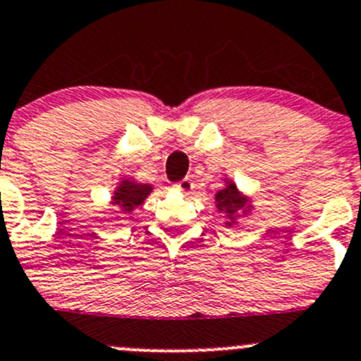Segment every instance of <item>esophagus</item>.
Instances as JSON below:
<instances>
[{
	"label": "esophagus",
	"mask_w": 361,
	"mask_h": 361,
	"mask_svg": "<svg viewBox=\"0 0 361 361\" xmlns=\"http://www.w3.org/2000/svg\"><path fill=\"white\" fill-rule=\"evenodd\" d=\"M174 188H176V190H181L183 194H188V192H192V188H194V183H192L190 178H185V180L174 183Z\"/></svg>",
	"instance_id": "esophagus-1"
}]
</instances>
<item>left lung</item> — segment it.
I'll return each mask as SVG.
<instances>
[{
	"mask_svg": "<svg viewBox=\"0 0 361 361\" xmlns=\"http://www.w3.org/2000/svg\"><path fill=\"white\" fill-rule=\"evenodd\" d=\"M224 188L214 194V206L220 213L225 214V227H234L238 224V218L248 216L253 211V201L250 195L241 192L234 180L231 178H224Z\"/></svg>",
	"mask_w": 361,
	"mask_h": 361,
	"instance_id": "left-lung-1",
	"label": "left lung"
}]
</instances>
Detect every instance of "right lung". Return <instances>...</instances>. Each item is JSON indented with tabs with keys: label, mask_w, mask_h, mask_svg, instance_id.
<instances>
[{
	"label": "right lung",
	"mask_w": 361,
	"mask_h": 361,
	"mask_svg": "<svg viewBox=\"0 0 361 361\" xmlns=\"http://www.w3.org/2000/svg\"><path fill=\"white\" fill-rule=\"evenodd\" d=\"M152 190H154V185L140 183L133 178H122L113 190L110 206L115 207V213H133L136 207L147 201Z\"/></svg>",
	"instance_id": "1"
}]
</instances>
